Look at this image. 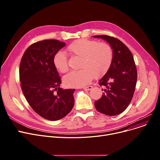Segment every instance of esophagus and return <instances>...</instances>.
I'll use <instances>...</instances> for the list:
<instances>
[{
	"label": "esophagus",
	"mask_w": 160,
	"mask_h": 160,
	"mask_svg": "<svg viewBox=\"0 0 160 160\" xmlns=\"http://www.w3.org/2000/svg\"><path fill=\"white\" fill-rule=\"evenodd\" d=\"M92 88H93V87H92V86H86V87H83V89H84V90H86V91H89Z\"/></svg>",
	"instance_id": "esophagus-1"
}]
</instances>
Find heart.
Segmentation results:
<instances>
[{
	"label": "heart",
	"instance_id": "heart-1",
	"mask_svg": "<svg viewBox=\"0 0 160 160\" xmlns=\"http://www.w3.org/2000/svg\"><path fill=\"white\" fill-rule=\"evenodd\" d=\"M71 54L81 58L79 71H71L63 78V83L68 88L85 86L91 81L94 75L96 78L104 74L112 65L113 50L110 45L104 43L87 39H77L67 48ZM55 68L62 73L68 71L66 54L57 52L53 57Z\"/></svg>",
	"mask_w": 160,
	"mask_h": 160
}]
</instances>
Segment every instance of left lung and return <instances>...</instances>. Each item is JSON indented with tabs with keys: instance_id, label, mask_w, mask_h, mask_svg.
Returning a JSON list of instances; mask_svg holds the SVG:
<instances>
[{
	"instance_id": "8db88e82",
	"label": "left lung",
	"mask_w": 160,
	"mask_h": 160,
	"mask_svg": "<svg viewBox=\"0 0 160 160\" xmlns=\"http://www.w3.org/2000/svg\"><path fill=\"white\" fill-rule=\"evenodd\" d=\"M102 38L113 50V61L108 72L99 80L104 92L95 102L97 111L109 116L119 115L127 108L132 99L137 82V69L129 48L119 39L106 35Z\"/></svg>"
}]
</instances>
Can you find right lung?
Wrapping results in <instances>:
<instances>
[{"label": "right lung", "mask_w": 160, "mask_h": 160, "mask_svg": "<svg viewBox=\"0 0 160 160\" xmlns=\"http://www.w3.org/2000/svg\"><path fill=\"white\" fill-rule=\"evenodd\" d=\"M65 46L56 39L31 45L24 52L19 67L22 93L39 115L58 121L68 114L74 104V89L60 88L61 78L53 64L54 54Z\"/></svg>", "instance_id": "right-lung-1"}]
</instances>
